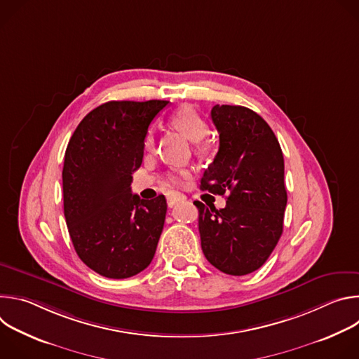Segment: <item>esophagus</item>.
<instances>
[{
	"mask_svg": "<svg viewBox=\"0 0 359 359\" xmlns=\"http://www.w3.org/2000/svg\"><path fill=\"white\" fill-rule=\"evenodd\" d=\"M183 200H186V196H183V194H180V193H173L169 198H168V204H169V208H173V206H176L177 203H180V201H183Z\"/></svg>",
	"mask_w": 359,
	"mask_h": 359,
	"instance_id": "esophagus-1",
	"label": "esophagus"
}]
</instances>
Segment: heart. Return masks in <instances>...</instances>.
<instances>
[{
    "instance_id": "b5f03b06",
    "label": "heart",
    "mask_w": 359,
    "mask_h": 359,
    "mask_svg": "<svg viewBox=\"0 0 359 359\" xmlns=\"http://www.w3.org/2000/svg\"><path fill=\"white\" fill-rule=\"evenodd\" d=\"M169 123L190 142L196 143L198 151H204L208 149L209 144L203 139L209 133V123L191 105H183L172 112L169 116ZM153 143H155V132H153V129H147L143 136V146L144 149H150ZM186 176L187 173L184 170H177L169 175V182L172 184H180Z\"/></svg>"
}]
</instances>
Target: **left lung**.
Listing matches in <instances>:
<instances>
[{
	"instance_id": "1",
	"label": "left lung",
	"mask_w": 359,
	"mask_h": 359,
	"mask_svg": "<svg viewBox=\"0 0 359 359\" xmlns=\"http://www.w3.org/2000/svg\"><path fill=\"white\" fill-rule=\"evenodd\" d=\"M212 121L220 146L200 189L229 196L220 210L194 201L201 250L217 270L245 276L267 262L283 233L284 158L274 132L254 111L216 105Z\"/></svg>"
}]
</instances>
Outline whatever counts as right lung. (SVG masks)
I'll list each match as a JSON object with an SVG mask.
<instances>
[{"label":"right lung","mask_w":359,"mask_h":359,"mask_svg":"<svg viewBox=\"0 0 359 359\" xmlns=\"http://www.w3.org/2000/svg\"><path fill=\"white\" fill-rule=\"evenodd\" d=\"M169 100H111L90 111L69 139L64 215L79 259L108 278L143 271L156 252L168 204L130 190L143 159V136Z\"/></svg>","instance_id":"obj_1"}]
</instances>
